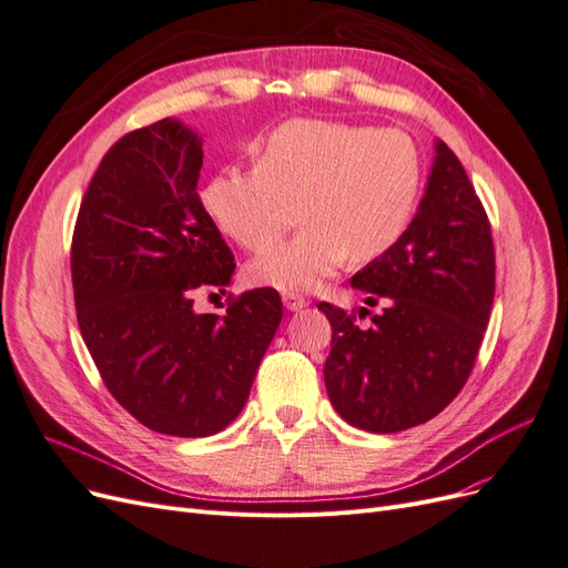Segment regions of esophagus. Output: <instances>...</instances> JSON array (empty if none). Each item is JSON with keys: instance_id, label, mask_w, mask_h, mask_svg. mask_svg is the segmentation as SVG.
Instances as JSON below:
<instances>
[{"instance_id": "1", "label": "esophagus", "mask_w": 568, "mask_h": 568, "mask_svg": "<svg viewBox=\"0 0 568 568\" xmlns=\"http://www.w3.org/2000/svg\"><path fill=\"white\" fill-rule=\"evenodd\" d=\"M282 301H284V305H286V311H291V313H298V311H303V307H305L307 303H311L305 296L294 294V291H284Z\"/></svg>"}]
</instances>
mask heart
I'll list each match as a JSON object with an SVG mask.
<instances>
[{
    "label": "heart",
    "mask_w": 568,
    "mask_h": 568,
    "mask_svg": "<svg viewBox=\"0 0 568 568\" xmlns=\"http://www.w3.org/2000/svg\"><path fill=\"white\" fill-rule=\"evenodd\" d=\"M422 163L395 128L296 118L255 144L251 168H227L203 192L220 230L246 251H265L295 219L304 230L255 257L251 280L307 291L348 261L369 263L405 234L419 196Z\"/></svg>",
    "instance_id": "1"
}]
</instances>
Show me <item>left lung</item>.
<instances>
[{"label":"left lung","mask_w":568,"mask_h":568,"mask_svg":"<svg viewBox=\"0 0 568 568\" xmlns=\"http://www.w3.org/2000/svg\"><path fill=\"white\" fill-rule=\"evenodd\" d=\"M351 286L365 291L367 305L382 298L384 313L359 329L355 313L317 305L332 324L324 384L334 409L372 434L434 419L469 379L495 296L490 222L448 144L436 142L405 234L353 274Z\"/></svg>","instance_id":"8db88e82"}]
</instances>
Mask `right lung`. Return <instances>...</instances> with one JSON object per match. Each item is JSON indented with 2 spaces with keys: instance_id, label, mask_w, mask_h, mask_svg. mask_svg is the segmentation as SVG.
I'll use <instances>...</instances> for the list:
<instances>
[{
  "instance_id": "add662e5",
  "label": "right lung",
  "mask_w": 568,
  "mask_h": 568,
  "mask_svg": "<svg viewBox=\"0 0 568 568\" xmlns=\"http://www.w3.org/2000/svg\"><path fill=\"white\" fill-rule=\"evenodd\" d=\"M203 149L173 118L106 151L71 246L80 334L113 398L151 432L213 436L244 409L282 322L263 286L194 311V291L232 280L234 255L199 199Z\"/></svg>"
}]
</instances>
